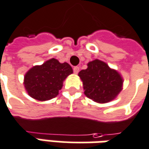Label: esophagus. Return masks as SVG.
<instances>
[{
	"label": "esophagus",
	"mask_w": 149,
	"mask_h": 149,
	"mask_svg": "<svg viewBox=\"0 0 149 149\" xmlns=\"http://www.w3.org/2000/svg\"><path fill=\"white\" fill-rule=\"evenodd\" d=\"M80 71V68L77 67V66H76V67L73 68V72H74L75 74H77L78 72Z\"/></svg>",
	"instance_id": "esophagus-1"
}]
</instances>
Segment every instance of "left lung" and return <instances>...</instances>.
Here are the masks:
<instances>
[{"label": "left lung", "mask_w": 149, "mask_h": 149, "mask_svg": "<svg viewBox=\"0 0 149 149\" xmlns=\"http://www.w3.org/2000/svg\"><path fill=\"white\" fill-rule=\"evenodd\" d=\"M87 66L78 73L85 96L97 103H107L115 99L123 85L120 73L97 59L89 62Z\"/></svg>", "instance_id": "1"}]
</instances>
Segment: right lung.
I'll use <instances>...</instances> for the list:
<instances>
[{"instance_id": "obj_1", "label": "right lung", "mask_w": 149, "mask_h": 149, "mask_svg": "<svg viewBox=\"0 0 149 149\" xmlns=\"http://www.w3.org/2000/svg\"><path fill=\"white\" fill-rule=\"evenodd\" d=\"M72 72V68L68 63H60L52 58L29 69L24 76V86L34 99L47 101L59 94L64 80Z\"/></svg>"}]
</instances>
